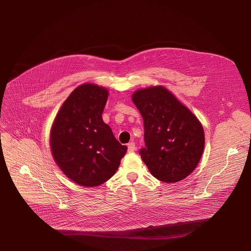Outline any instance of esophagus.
<instances>
[{
	"label": "esophagus",
	"instance_id": "34e87169",
	"mask_svg": "<svg viewBox=\"0 0 251 251\" xmlns=\"http://www.w3.org/2000/svg\"><path fill=\"white\" fill-rule=\"evenodd\" d=\"M135 143L134 142H129L128 143V152H132L135 151Z\"/></svg>",
	"mask_w": 251,
	"mask_h": 251
}]
</instances>
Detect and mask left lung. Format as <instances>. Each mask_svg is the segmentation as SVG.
Returning a JSON list of instances; mask_svg holds the SVG:
<instances>
[{
  "label": "left lung",
  "instance_id": "obj_1",
  "mask_svg": "<svg viewBox=\"0 0 251 251\" xmlns=\"http://www.w3.org/2000/svg\"><path fill=\"white\" fill-rule=\"evenodd\" d=\"M132 100L144 126L146 147L139 154L151 175L167 183L186 178L200 163L204 148L199 119L164 86L136 90Z\"/></svg>",
  "mask_w": 251,
  "mask_h": 251
}]
</instances>
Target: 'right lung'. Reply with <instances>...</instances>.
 Listing matches in <instances>:
<instances>
[{"label": "right lung", "mask_w": 251, "mask_h": 251, "mask_svg": "<svg viewBox=\"0 0 251 251\" xmlns=\"http://www.w3.org/2000/svg\"><path fill=\"white\" fill-rule=\"evenodd\" d=\"M109 91L85 83L61 107L50 130V150L63 173L78 185L95 187L108 181L127 151L102 121Z\"/></svg>", "instance_id": "obj_1"}]
</instances>
